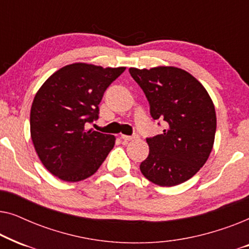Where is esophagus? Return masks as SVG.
<instances>
[{
  "instance_id": "34e87169",
  "label": "esophagus",
  "mask_w": 249,
  "mask_h": 249,
  "mask_svg": "<svg viewBox=\"0 0 249 249\" xmlns=\"http://www.w3.org/2000/svg\"><path fill=\"white\" fill-rule=\"evenodd\" d=\"M138 138V135H132V136H127V135H121V139L124 142L134 141V139Z\"/></svg>"
}]
</instances>
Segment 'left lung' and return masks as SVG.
Segmentation results:
<instances>
[{
	"label": "left lung",
	"mask_w": 249,
	"mask_h": 249,
	"mask_svg": "<svg viewBox=\"0 0 249 249\" xmlns=\"http://www.w3.org/2000/svg\"><path fill=\"white\" fill-rule=\"evenodd\" d=\"M144 91L153 120L165 122L161 135L146 138L148 156L141 163L145 178L159 186L187 181L205 164L216 130L213 102L203 85L176 67L129 69Z\"/></svg>",
	"instance_id": "left-lung-1"
}]
</instances>
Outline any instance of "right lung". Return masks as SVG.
Masks as SVG:
<instances>
[{"instance_id":"right-lung-1","label":"right lung","mask_w":249,"mask_h":249,"mask_svg":"<svg viewBox=\"0 0 249 249\" xmlns=\"http://www.w3.org/2000/svg\"><path fill=\"white\" fill-rule=\"evenodd\" d=\"M125 68L73 63L54 72L34 98L30 134L38 158L61 180L80 181L97 171L114 146V136L86 130L98 104Z\"/></svg>"}]
</instances>
